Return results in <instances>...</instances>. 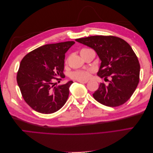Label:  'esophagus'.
I'll return each mask as SVG.
<instances>
[{"mask_svg": "<svg viewBox=\"0 0 153 153\" xmlns=\"http://www.w3.org/2000/svg\"><path fill=\"white\" fill-rule=\"evenodd\" d=\"M78 82L82 83V84H86V83L88 82V80H78Z\"/></svg>", "mask_w": 153, "mask_h": 153, "instance_id": "obj_1", "label": "esophagus"}]
</instances>
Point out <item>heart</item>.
<instances>
[{
	"label": "heart",
	"instance_id": "b5f03b06",
	"mask_svg": "<svg viewBox=\"0 0 153 153\" xmlns=\"http://www.w3.org/2000/svg\"><path fill=\"white\" fill-rule=\"evenodd\" d=\"M86 48L82 49L85 50ZM91 71L90 70H80V71H75L71 73L70 76L73 79L82 80H87L91 76Z\"/></svg>",
	"mask_w": 153,
	"mask_h": 153
}]
</instances>
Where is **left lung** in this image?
Masks as SVG:
<instances>
[{
    "instance_id": "8db88e82",
    "label": "left lung",
    "mask_w": 153,
    "mask_h": 153,
    "mask_svg": "<svg viewBox=\"0 0 153 153\" xmlns=\"http://www.w3.org/2000/svg\"><path fill=\"white\" fill-rule=\"evenodd\" d=\"M75 41L96 52L101 61L98 76L105 79L108 76L111 78L108 85L101 83L93 94L94 98L101 104L112 107L126 102L139 82L140 69L130 45L112 36H93Z\"/></svg>"
}]
</instances>
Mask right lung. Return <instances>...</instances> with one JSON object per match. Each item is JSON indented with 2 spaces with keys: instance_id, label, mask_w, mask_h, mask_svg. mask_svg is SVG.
Instances as JSON below:
<instances>
[{
  "instance_id": "right-lung-1",
  "label": "right lung",
  "mask_w": 153,
  "mask_h": 153,
  "mask_svg": "<svg viewBox=\"0 0 153 153\" xmlns=\"http://www.w3.org/2000/svg\"><path fill=\"white\" fill-rule=\"evenodd\" d=\"M75 42L48 44L23 58L17 73V83L25 102L41 114H52L66 103L73 81L55 86L64 77L65 53Z\"/></svg>"
}]
</instances>
